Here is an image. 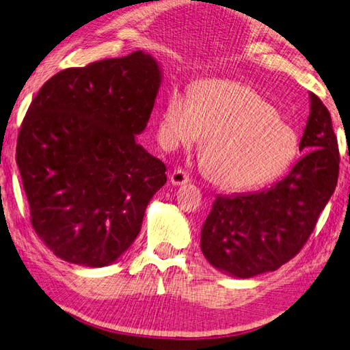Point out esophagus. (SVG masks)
<instances>
[{"instance_id":"34e87169","label":"esophagus","mask_w":350,"mask_h":350,"mask_svg":"<svg viewBox=\"0 0 350 350\" xmlns=\"http://www.w3.org/2000/svg\"><path fill=\"white\" fill-rule=\"evenodd\" d=\"M188 182H189V174H186L180 168L174 170L172 176H170V183H172L173 186H182Z\"/></svg>"}]
</instances>
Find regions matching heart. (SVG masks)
Listing matches in <instances>:
<instances>
[{"label":"heart","instance_id":"obj_1","mask_svg":"<svg viewBox=\"0 0 350 350\" xmlns=\"http://www.w3.org/2000/svg\"><path fill=\"white\" fill-rule=\"evenodd\" d=\"M168 149L191 148L202 135L201 165L208 180L226 191L256 188L274 180L297 157L298 138L254 89L207 80L193 95L168 92L158 126Z\"/></svg>","mask_w":350,"mask_h":350}]
</instances>
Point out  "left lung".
<instances>
[{
	"instance_id": "8db88e82",
	"label": "left lung",
	"mask_w": 350,
	"mask_h": 350,
	"mask_svg": "<svg viewBox=\"0 0 350 350\" xmlns=\"http://www.w3.org/2000/svg\"><path fill=\"white\" fill-rule=\"evenodd\" d=\"M299 150L307 152L268 189L217 195L201 230V250L222 273L239 279L278 270L294 258L334 193L338 146L329 111L314 94Z\"/></svg>"
}]
</instances>
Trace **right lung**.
Masks as SVG:
<instances>
[{"label":"right lung","instance_id":"add662e5","mask_svg":"<svg viewBox=\"0 0 350 350\" xmlns=\"http://www.w3.org/2000/svg\"><path fill=\"white\" fill-rule=\"evenodd\" d=\"M162 82L150 53L64 70L40 89L22 122L16 162L31 222L64 261L98 268L118 261L167 182L142 134Z\"/></svg>","mask_w":350,"mask_h":350}]
</instances>
